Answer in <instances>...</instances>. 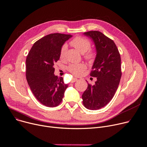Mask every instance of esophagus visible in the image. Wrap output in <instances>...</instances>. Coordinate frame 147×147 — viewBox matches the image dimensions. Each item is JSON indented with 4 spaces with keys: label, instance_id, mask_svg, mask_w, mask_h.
I'll return each mask as SVG.
<instances>
[{
    "label": "esophagus",
    "instance_id": "1",
    "mask_svg": "<svg viewBox=\"0 0 147 147\" xmlns=\"http://www.w3.org/2000/svg\"><path fill=\"white\" fill-rule=\"evenodd\" d=\"M77 80H78V79H77V78H73L71 82V83H74V82H76Z\"/></svg>",
    "mask_w": 147,
    "mask_h": 147
}]
</instances>
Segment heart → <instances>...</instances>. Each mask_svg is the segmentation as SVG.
<instances>
[{"label": "heart", "instance_id": "heart-1", "mask_svg": "<svg viewBox=\"0 0 147 147\" xmlns=\"http://www.w3.org/2000/svg\"><path fill=\"white\" fill-rule=\"evenodd\" d=\"M70 44L83 54L86 60L92 61L94 59L96 53L93 50L90 48L91 47V42L86 38L77 36L74 38L70 41ZM66 51L67 45L66 44H63L60 51V58L61 60L64 59ZM67 68V70L69 71L73 75L79 76L82 74L86 70V65L84 63L70 64Z\"/></svg>", "mask_w": 147, "mask_h": 147}]
</instances>
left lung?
I'll return each mask as SVG.
<instances>
[{
    "label": "left lung",
    "mask_w": 147,
    "mask_h": 147,
    "mask_svg": "<svg viewBox=\"0 0 147 147\" xmlns=\"http://www.w3.org/2000/svg\"><path fill=\"white\" fill-rule=\"evenodd\" d=\"M84 34L91 38L96 49V57L90 76L97 77L94 85L88 84L82 94L86 108L97 110L108 104L118 89L121 78V60L119 52L111 39L97 31Z\"/></svg>",
    "instance_id": "1"
}]
</instances>
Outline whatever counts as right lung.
Segmentation results:
<instances>
[{
  "mask_svg": "<svg viewBox=\"0 0 147 147\" xmlns=\"http://www.w3.org/2000/svg\"><path fill=\"white\" fill-rule=\"evenodd\" d=\"M70 34L54 33L36 41L26 60V78L36 99L47 107H55L62 102L68 85L63 77L54 73V63L60 58V51Z\"/></svg>",
  "mask_w": 147,
  "mask_h": 147,
  "instance_id": "add662e5",
  "label": "right lung"
}]
</instances>
